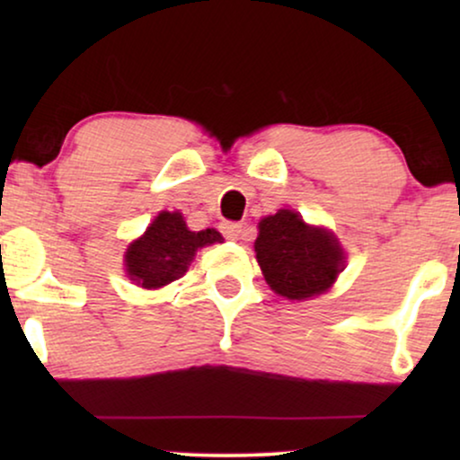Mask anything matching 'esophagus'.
<instances>
[{"label":"esophagus","mask_w":460,"mask_h":460,"mask_svg":"<svg viewBox=\"0 0 460 460\" xmlns=\"http://www.w3.org/2000/svg\"><path fill=\"white\" fill-rule=\"evenodd\" d=\"M219 232H222L228 241H238V236H241L243 232V226L236 222H222L219 224Z\"/></svg>","instance_id":"1"}]
</instances>
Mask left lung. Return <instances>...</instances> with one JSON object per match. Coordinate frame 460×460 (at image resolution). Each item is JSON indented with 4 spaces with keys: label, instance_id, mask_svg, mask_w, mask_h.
<instances>
[{
    "label": "left lung",
    "instance_id": "left-lung-1",
    "mask_svg": "<svg viewBox=\"0 0 460 460\" xmlns=\"http://www.w3.org/2000/svg\"><path fill=\"white\" fill-rule=\"evenodd\" d=\"M255 241V257L263 279L287 299H310L332 287L345 255L332 232L310 226L297 211L280 209L263 217Z\"/></svg>",
    "mask_w": 460,
    "mask_h": 460
}]
</instances>
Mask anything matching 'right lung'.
<instances>
[{
    "instance_id": "add662e5",
    "label": "right lung",
    "mask_w": 460,
    "mask_h": 460,
    "mask_svg": "<svg viewBox=\"0 0 460 460\" xmlns=\"http://www.w3.org/2000/svg\"><path fill=\"white\" fill-rule=\"evenodd\" d=\"M217 230H188L180 211H161L125 251V272L142 288H161L181 279L199 249L222 243Z\"/></svg>"
}]
</instances>
